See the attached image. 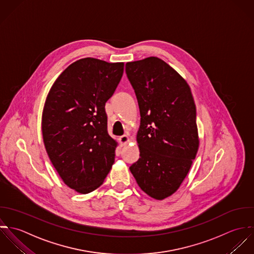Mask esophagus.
Listing matches in <instances>:
<instances>
[{
	"label": "esophagus",
	"instance_id": "34e87169",
	"mask_svg": "<svg viewBox=\"0 0 254 254\" xmlns=\"http://www.w3.org/2000/svg\"><path fill=\"white\" fill-rule=\"evenodd\" d=\"M119 140H120V142H121L122 145H126L127 143L129 142V137H128V135L124 134V135H122V136L119 138Z\"/></svg>",
	"mask_w": 254,
	"mask_h": 254
}]
</instances>
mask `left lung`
Returning a JSON list of instances; mask_svg holds the SVG:
<instances>
[{"mask_svg": "<svg viewBox=\"0 0 254 254\" xmlns=\"http://www.w3.org/2000/svg\"><path fill=\"white\" fill-rule=\"evenodd\" d=\"M140 112V158L129 170L155 199L172 195L187 177L199 140L196 108L187 81L156 57L126 64Z\"/></svg>", "mask_w": 254, "mask_h": 254, "instance_id": "obj_1", "label": "left lung"}]
</instances>
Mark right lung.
Here are the masks:
<instances>
[{"mask_svg": "<svg viewBox=\"0 0 254 254\" xmlns=\"http://www.w3.org/2000/svg\"><path fill=\"white\" fill-rule=\"evenodd\" d=\"M124 73V63L80 59L56 79L42 114V134L53 166L70 189H98L115 161L105 104Z\"/></svg>", "mask_w": 254, "mask_h": 254, "instance_id": "obj_1", "label": "right lung"}]
</instances>
